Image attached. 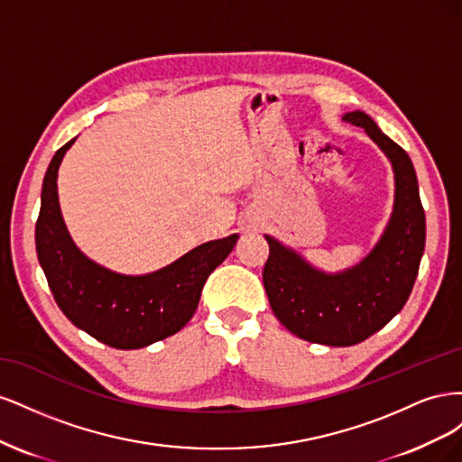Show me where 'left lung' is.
<instances>
[{
    "mask_svg": "<svg viewBox=\"0 0 462 462\" xmlns=\"http://www.w3.org/2000/svg\"><path fill=\"white\" fill-rule=\"evenodd\" d=\"M343 119L365 129L393 165L395 204L380 243L355 268L326 273L265 235L270 256L262 272L275 318L297 337L329 346L365 341L401 312L426 245V216L409 153L365 111Z\"/></svg>",
    "mask_w": 462,
    "mask_h": 462,
    "instance_id": "8db88e82",
    "label": "left lung"
}]
</instances>
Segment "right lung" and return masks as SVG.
Wrapping results in <instances>:
<instances>
[{
	"instance_id": "add662e5",
	"label": "right lung",
	"mask_w": 462,
	"mask_h": 462,
	"mask_svg": "<svg viewBox=\"0 0 462 462\" xmlns=\"http://www.w3.org/2000/svg\"><path fill=\"white\" fill-rule=\"evenodd\" d=\"M75 141L55 152L42 185L36 253L51 295L79 329L114 348L129 351L170 337L189 324L206 279L239 235L204 243L146 275H123L92 262L69 235L58 199L60 163Z\"/></svg>"
}]
</instances>
